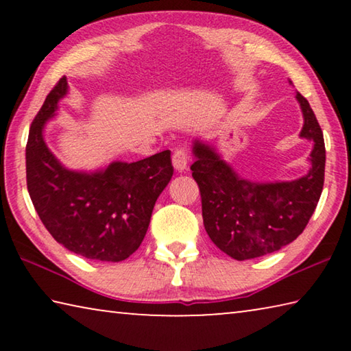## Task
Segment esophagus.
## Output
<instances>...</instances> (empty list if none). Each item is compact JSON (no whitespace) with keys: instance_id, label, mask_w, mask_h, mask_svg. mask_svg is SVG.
<instances>
[{"instance_id":"1","label":"esophagus","mask_w":351,"mask_h":351,"mask_svg":"<svg viewBox=\"0 0 351 351\" xmlns=\"http://www.w3.org/2000/svg\"><path fill=\"white\" fill-rule=\"evenodd\" d=\"M171 162H173V167L178 171H182L187 169V164H189V152L186 148L181 147V148H176L173 152V156H171Z\"/></svg>"}]
</instances>
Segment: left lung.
Here are the masks:
<instances>
[{"instance_id": "left-lung-1", "label": "left lung", "mask_w": 351, "mask_h": 351, "mask_svg": "<svg viewBox=\"0 0 351 351\" xmlns=\"http://www.w3.org/2000/svg\"><path fill=\"white\" fill-rule=\"evenodd\" d=\"M304 128L314 142L311 169L291 182L257 184L240 178L210 147L197 142V161L190 165L203 206L207 235L235 260H251L289 245L306 228L316 210L325 176L324 133L308 100L297 93Z\"/></svg>"}]
</instances>
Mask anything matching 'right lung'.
Returning <instances> with one entry per match:
<instances>
[{
    "instance_id": "1",
    "label": "right lung",
    "mask_w": 351,
    "mask_h": 351,
    "mask_svg": "<svg viewBox=\"0 0 351 351\" xmlns=\"http://www.w3.org/2000/svg\"><path fill=\"white\" fill-rule=\"evenodd\" d=\"M66 90L63 75L31 123L27 190L56 241L82 257L116 263L128 258L144 240L154 203L173 175L170 150L132 164L112 162L91 175L62 167L45 144L43 127Z\"/></svg>"
}]
</instances>
